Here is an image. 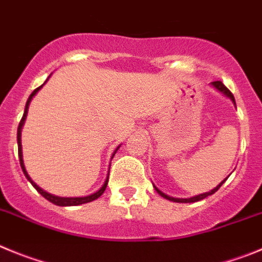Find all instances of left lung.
Masks as SVG:
<instances>
[{"mask_svg":"<svg viewBox=\"0 0 262 262\" xmlns=\"http://www.w3.org/2000/svg\"><path fill=\"white\" fill-rule=\"evenodd\" d=\"M210 84H211V86L214 87V89H215V90H218L219 93H222L223 95L227 96V98L230 99L231 102L234 103L235 107H236V103H235V98H234V95H232V94H231V91L228 90L227 87H226L225 84L222 83V82H221V81H215V82H211ZM227 179H228V176H227V178L225 179V180L221 181V183H219V185H216V187L214 188V189L209 190V192H206V193H202V194H197V195H194V197H189V199H176V197H171V195L166 194V193H163V192H162V190H160V189H158V188L155 187L154 184H152V187H154V189L157 190L158 194L162 195V197H163V199L168 200V201H172V202H180V204H189V202H197V201H201V200L206 199L207 195L214 194V193H215L216 190L219 189V188L222 187V184L225 183V181L227 180Z\"/></svg>","mask_w":262,"mask_h":262,"instance_id":"1","label":"left lung"}]
</instances>
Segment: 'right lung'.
<instances>
[{
    "label": "right lung",
    "instance_id": "obj_1",
    "mask_svg": "<svg viewBox=\"0 0 262 262\" xmlns=\"http://www.w3.org/2000/svg\"><path fill=\"white\" fill-rule=\"evenodd\" d=\"M49 77H51V75H49ZM49 77H48V78H49ZM48 78H47V81H48ZM47 81H46V82H47ZM46 82H44V83L41 84V86H40V87H37L36 90L32 91L31 95L28 96L27 103H26L25 114H23L22 120H20L19 125H18V133H16V141H18V155H19L20 167H22V171H23V173H25L26 178H27V180L32 184V187H34L35 189H36L37 192L40 193V194L43 195L44 199H47L49 202H52V204L57 205V206H78V205L87 204V202H91V201H94V200L99 199V197H100V195H102L103 193H104L105 188H107V184H108V176H110V171H108V176H107V179H105L104 184H103V185H102V188H100V189H99L98 192L93 193V194H90V195H84V197H58V195L51 194V193H48V192H47V190L41 189V188H40L39 185H37V184L35 183V181L32 180L31 178H30V175H28L27 171H26L25 162H23V154H22V138H20V137H22V128H23V125H25L26 117H27L28 105H30V103H31L32 98H34V96L37 94V91H39L40 89H41V87H43L44 84H46ZM119 147H120V146H117V148L114 151V154H112V158L115 157V154H116V151H117V150H119ZM112 158H111V159H112ZM110 166H111V164H110Z\"/></svg>",
    "mask_w": 262,
    "mask_h": 262
}]
</instances>
